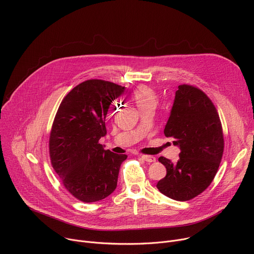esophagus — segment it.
Instances as JSON below:
<instances>
[{
    "label": "esophagus",
    "mask_w": 254,
    "mask_h": 254,
    "mask_svg": "<svg viewBox=\"0 0 254 254\" xmlns=\"http://www.w3.org/2000/svg\"><path fill=\"white\" fill-rule=\"evenodd\" d=\"M140 158H141L143 161H146V162H148V163H154V162H156V158L153 157V156L143 155V156H141Z\"/></svg>",
    "instance_id": "esophagus-1"
}]
</instances>
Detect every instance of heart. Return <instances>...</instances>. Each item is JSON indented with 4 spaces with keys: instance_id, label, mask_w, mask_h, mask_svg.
I'll return each instance as SVG.
<instances>
[{
    "instance_id": "1",
    "label": "heart",
    "mask_w": 254,
    "mask_h": 254,
    "mask_svg": "<svg viewBox=\"0 0 254 254\" xmlns=\"http://www.w3.org/2000/svg\"><path fill=\"white\" fill-rule=\"evenodd\" d=\"M133 100L137 107H141L147 104H155L158 101L156 93L148 87H139L133 92Z\"/></svg>"
}]
</instances>
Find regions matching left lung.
Wrapping results in <instances>:
<instances>
[{"mask_svg":"<svg viewBox=\"0 0 254 254\" xmlns=\"http://www.w3.org/2000/svg\"><path fill=\"white\" fill-rule=\"evenodd\" d=\"M164 133L181 153L176 163L159 158L167 175L157 188L171 199L191 200L208 188L222 159L224 138L218 113L202 90L179 85Z\"/></svg>","mask_w":254,"mask_h":254,"instance_id":"obj_1","label":"left lung"}]
</instances>
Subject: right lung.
Returning a JSON list of instances; mask_svg holds the SVG:
<instances>
[{
  "label": "right lung",
  "instance_id": "add662e5",
  "mask_svg": "<svg viewBox=\"0 0 254 254\" xmlns=\"http://www.w3.org/2000/svg\"><path fill=\"white\" fill-rule=\"evenodd\" d=\"M125 89L110 81L86 80L64 97L55 116L49 139L51 164L67 191L82 202L102 200L117 188L127 156L104 150L98 140L106 134L108 108Z\"/></svg>",
  "mask_w": 254,
  "mask_h": 254
}]
</instances>
